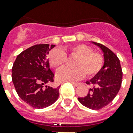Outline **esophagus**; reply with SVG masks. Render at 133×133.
Returning a JSON list of instances; mask_svg holds the SVG:
<instances>
[{"mask_svg": "<svg viewBox=\"0 0 133 133\" xmlns=\"http://www.w3.org/2000/svg\"><path fill=\"white\" fill-rule=\"evenodd\" d=\"M72 84L73 85H75V86H76V87H77V86H79V85H81V83H74V82H73V83H72Z\"/></svg>", "mask_w": 133, "mask_h": 133, "instance_id": "34e87169", "label": "esophagus"}]
</instances>
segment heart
<instances>
[{"mask_svg": "<svg viewBox=\"0 0 133 133\" xmlns=\"http://www.w3.org/2000/svg\"><path fill=\"white\" fill-rule=\"evenodd\" d=\"M68 52L76 58L73 61V68L63 67L56 72V77L59 81H75L85 76L92 77L101 70L103 58L101 54L93 52L92 49L84 44L73 45L65 50L54 49L48 55L50 65L54 68L62 66L66 61Z\"/></svg>", "mask_w": 133, "mask_h": 133, "instance_id": "obj_1", "label": "heart"}]
</instances>
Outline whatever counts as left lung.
<instances>
[{"mask_svg":"<svg viewBox=\"0 0 133 133\" xmlns=\"http://www.w3.org/2000/svg\"><path fill=\"white\" fill-rule=\"evenodd\" d=\"M98 46L103 54L104 63L102 68L95 77L86 81L92 88L84 97L78 100L85 107L99 110L111 102L119 91L122 82V70L119 59L109 48L98 43L92 42Z\"/></svg>","mask_w":133,"mask_h":133,"instance_id":"obj_1","label":"left lung"}]
</instances>
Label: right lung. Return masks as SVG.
I'll return each instance as SVG.
<instances>
[{
  "label": "right lung",
  "mask_w": 133,
  "mask_h": 133,
  "mask_svg": "<svg viewBox=\"0 0 133 133\" xmlns=\"http://www.w3.org/2000/svg\"><path fill=\"white\" fill-rule=\"evenodd\" d=\"M55 45H35L19 54L11 69V78L21 99L34 108L48 107L57 100L59 88L47 85L54 81L47 55Z\"/></svg>",
  "instance_id": "1"
}]
</instances>
